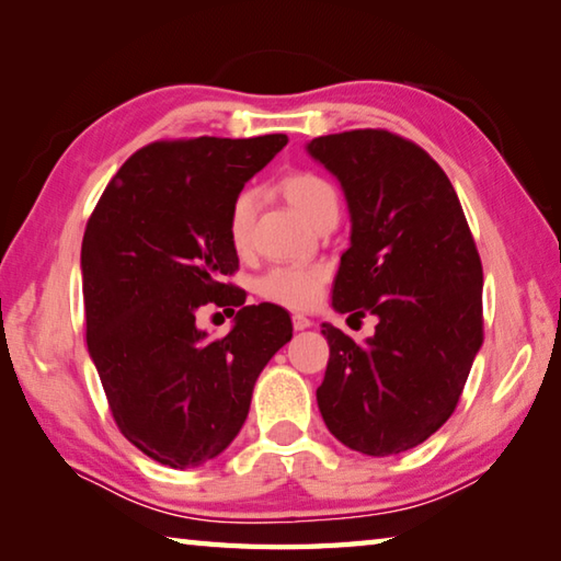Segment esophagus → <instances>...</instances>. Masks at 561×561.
<instances>
[{"instance_id": "obj_1", "label": "esophagus", "mask_w": 561, "mask_h": 561, "mask_svg": "<svg viewBox=\"0 0 561 561\" xmlns=\"http://www.w3.org/2000/svg\"><path fill=\"white\" fill-rule=\"evenodd\" d=\"M291 324H294V329H297V331H304V329H309L311 324H314V321H311L309 317H304V314H294L291 317Z\"/></svg>"}]
</instances>
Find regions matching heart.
<instances>
[{
	"label": "heart",
	"instance_id": "obj_1",
	"mask_svg": "<svg viewBox=\"0 0 561 561\" xmlns=\"http://www.w3.org/2000/svg\"><path fill=\"white\" fill-rule=\"evenodd\" d=\"M282 193L289 205L297 210L311 227L324 222L327 217H339V193L327 178L309 170H299L282 180ZM254 213H257V195L252 190H242L232 201L230 220V240L237 250H247L252 240ZM327 272L321 267H304V264H287V267H274L260 279V294L264 299L289 309H307L319 299L324 287Z\"/></svg>",
	"mask_w": 561,
	"mask_h": 561
}]
</instances>
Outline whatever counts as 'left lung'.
<instances>
[{"label": "left lung", "mask_w": 561, "mask_h": 561, "mask_svg": "<svg viewBox=\"0 0 561 561\" xmlns=\"http://www.w3.org/2000/svg\"><path fill=\"white\" fill-rule=\"evenodd\" d=\"M344 190L351 244L331 307L378 319L358 344L329 341L317 403L346 448L386 458L448 421L482 346V264L458 195L423 148L388 130H346L307 144Z\"/></svg>", "instance_id": "8db88e82"}]
</instances>
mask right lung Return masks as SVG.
Segmentation results:
<instances>
[{
    "label": "right lung",
    "mask_w": 561,
    "mask_h": 561,
    "mask_svg": "<svg viewBox=\"0 0 561 561\" xmlns=\"http://www.w3.org/2000/svg\"><path fill=\"white\" fill-rule=\"evenodd\" d=\"M287 140L203 136L140 148L83 232L91 360L121 433L168 468H201L237 438L262 368L291 339L287 311L244 307L247 294L220 282L237 270L232 201ZM207 300L238 309L225 340L194 324Z\"/></svg>",
    "instance_id": "1"
}]
</instances>
